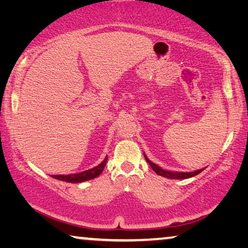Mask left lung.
Instances as JSON below:
<instances>
[{
    "mask_svg": "<svg viewBox=\"0 0 248 248\" xmlns=\"http://www.w3.org/2000/svg\"><path fill=\"white\" fill-rule=\"evenodd\" d=\"M144 156H145V154H144ZM145 159H146V162L150 164L151 167H152V170H153L156 174L161 175V176H164V177H167V178H172V180H185V178H189V177L195 176V175L200 174L202 170H204V169H202V170H195V172H188V173H184V172H182V173L167 172V170L161 169V167L156 165V164H154L153 162H151L150 159L146 157V156H145Z\"/></svg>",
    "mask_w": 248,
    "mask_h": 248,
    "instance_id": "1",
    "label": "left lung"
}]
</instances>
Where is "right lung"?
Listing matches in <instances>:
<instances>
[{
    "instance_id": "right-lung-1",
    "label": "right lung",
    "mask_w": 248,
    "mask_h": 248,
    "mask_svg": "<svg viewBox=\"0 0 248 248\" xmlns=\"http://www.w3.org/2000/svg\"><path fill=\"white\" fill-rule=\"evenodd\" d=\"M106 162H108V157H105L104 161H103L101 164H98L97 166H95L91 170H84V172L82 173L70 174V175H53L52 177L56 178V180L70 182V183H82L89 180H93V178L97 177L98 175L103 172V170H104V167L106 165Z\"/></svg>"
}]
</instances>
